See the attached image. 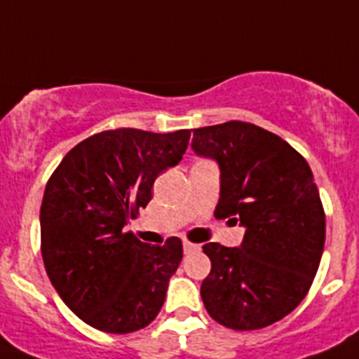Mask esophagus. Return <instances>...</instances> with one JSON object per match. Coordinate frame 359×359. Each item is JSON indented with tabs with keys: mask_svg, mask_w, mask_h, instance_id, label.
<instances>
[{
	"mask_svg": "<svg viewBox=\"0 0 359 359\" xmlns=\"http://www.w3.org/2000/svg\"><path fill=\"white\" fill-rule=\"evenodd\" d=\"M201 248L199 244L196 243H190V241H183V250H185V253H190V252H198V250Z\"/></svg>",
	"mask_w": 359,
	"mask_h": 359,
	"instance_id": "1",
	"label": "esophagus"
}]
</instances>
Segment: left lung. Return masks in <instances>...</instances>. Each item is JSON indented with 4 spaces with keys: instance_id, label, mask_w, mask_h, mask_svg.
<instances>
[{
    "instance_id": "1",
    "label": "left lung",
    "mask_w": 359,
    "mask_h": 359,
    "mask_svg": "<svg viewBox=\"0 0 359 359\" xmlns=\"http://www.w3.org/2000/svg\"><path fill=\"white\" fill-rule=\"evenodd\" d=\"M192 149L221 169L215 217L246 226L241 248L203 246L212 262L203 304L233 331L268 327L302 302L318 271L325 212L315 177L286 140L250 122L194 129Z\"/></svg>"
}]
</instances>
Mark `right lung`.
<instances>
[{
  "mask_svg": "<svg viewBox=\"0 0 359 359\" xmlns=\"http://www.w3.org/2000/svg\"><path fill=\"white\" fill-rule=\"evenodd\" d=\"M190 131L120 128L97 133L62 158L44 189L41 253L59 297L91 327H147L182 262L180 237L163 246L123 231L151 201L154 180L182 161Z\"/></svg>",
  "mask_w": 359,
  "mask_h": 359,
  "instance_id": "right-lung-1",
  "label": "right lung"
}]
</instances>
